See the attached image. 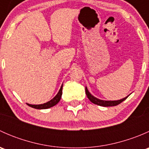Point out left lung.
I'll use <instances>...</instances> for the list:
<instances>
[{
	"label": "left lung",
	"mask_w": 149,
	"mask_h": 149,
	"mask_svg": "<svg viewBox=\"0 0 149 149\" xmlns=\"http://www.w3.org/2000/svg\"><path fill=\"white\" fill-rule=\"evenodd\" d=\"M86 96H87V97H88V99L91 102L95 104L100 105V106H102V107L116 106V105L119 104L123 102L124 101V100H125L127 98V97L129 96V95L127 96L126 97H125V98H123V99H121V100H114V101H111V100L108 101V100H100V99L94 97V96H93L92 94H91V93L88 91V88H87L86 86Z\"/></svg>",
	"instance_id": "1"
}]
</instances>
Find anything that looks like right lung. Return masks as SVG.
<instances>
[{
    "label": "right lung",
    "mask_w": 149,
    "mask_h": 149,
    "mask_svg": "<svg viewBox=\"0 0 149 149\" xmlns=\"http://www.w3.org/2000/svg\"><path fill=\"white\" fill-rule=\"evenodd\" d=\"M62 89H63V84L61 86V88H60L59 91L58 92V94L55 96V97L52 99L51 100H49L47 102L41 104H30L26 103V104L29 105L31 107L34 108V109H48V108H50L52 107L55 106V104H57L61 100V97H62Z\"/></svg>",
    "instance_id": "obj_1"
}]
</instances>
